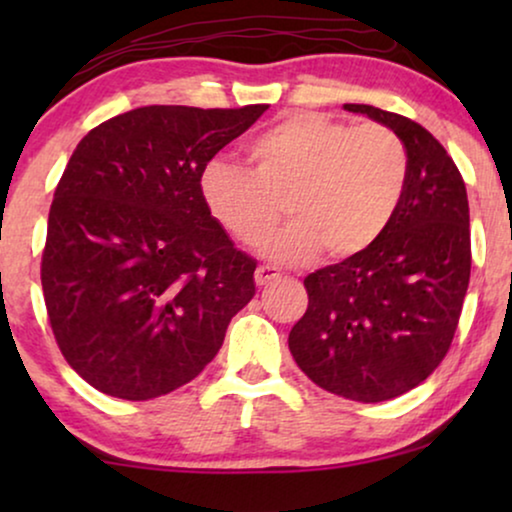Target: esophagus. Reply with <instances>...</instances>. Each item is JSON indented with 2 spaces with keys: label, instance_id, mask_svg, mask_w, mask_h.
I'll return each mask as SVG.
<instances>
[{
  "label": "esophagus",
  "instance_id": "esophagus-1",
  "mask_svg": "<svg viewBox=\"0 0 512 512\" xmlns=\"http://www.w3.org/2000/svg\"><path fill=\"white\" fill-rule=\"evenodd\" d=\"M279 277V270L272 268V265H258L256 272H254V279H256V286H265L270 282H275Z\"/></svg>",
  "mask_w": 512,
  "mask_h": 512
}]
</instances>
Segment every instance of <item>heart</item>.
<instances>
[{"label":"heart","instance_id":"obj_1","mask_svg":"<svg viewBox=\"0 0 512 512\" xmlns=\"http://www.w3.org/2000/svg\"><path fill=\"white\" fill-rule=\"evenodd\" d=\"M254 172L209 160L200 198L233 240L256 244L279 221H291L263 242V256L298 263L321 249L352 258L373 247L401 205L408 151L396 132L377 123L347 125L321 114H291L249 142Z\"/></svg>","mask_w":512,"mask_h":512}]
</instances>
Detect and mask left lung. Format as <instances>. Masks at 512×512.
I'll return each instance as SVG.
<instances>
[{"label": "left lung", "mask_w": 512, "mask_h": 512, "mask_svg": "<svg viewBox=\"0 0 512 512\" xmlns=\"http://www.w3.org/2000/svg\"><path fill=\"white\" fill-rule=\"evenodd\" d=\"M345 109L401 137L408 184L373 247L305 277L310 303L289 349L321 389L380 403L422 384L450 349L471 277L468 198L429 130L370 104Z\"/></svg>", "instance_id": "left-lung-1"}]
</instances>
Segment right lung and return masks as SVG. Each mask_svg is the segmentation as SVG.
<instances>
[{
  "label": "right lung",
  "instance_id": "right-lung-1",
  "mask_svg": "<svg viewBox=\"0 0 512 512\" xmlns=\"http://www.w3.org/2000/svg\"><path fill=\"white\" fill-rule=\"evenodd\" d=\"M242 109L139 107L76 146L48 214L41 286L69 366L149 401L198 377L254 298L256 261L200 198V172L249 130Z\"/></svg>",
  "mask_w": 512,
  "mask_h": 512
}]
</instances>
